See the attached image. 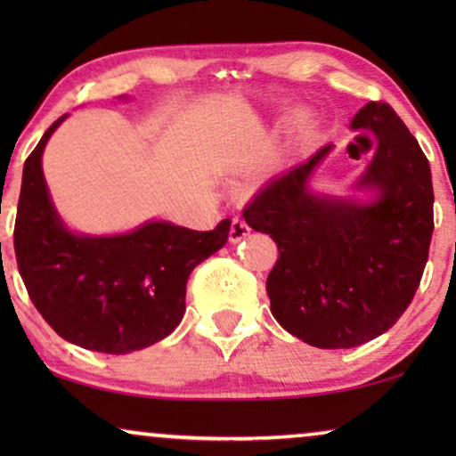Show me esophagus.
Here are the masks:
<instances>
[{
  "label": "esophagus",
  "instance_id": "34e87169",
  "mask_svg": "<svg viewBox=\"0 0 456 456\" xmlns=\"http://www.w3.org/2000/svg\"><path fill=\"white\" fill-rule=\"evenodd\" d=\"M248 232H251V228L247 226L245 220H240V217H232V224H230V240L239 242L245 239Z\"/></svg>",
  "mask_w": 456,
  "mask_h": 456
}]
</instances>
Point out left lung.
<instances>
[{"label": "left lung", "mask_w": 456, "mask_h": 456, "mask_svg": "<svg viewBox=\"0 0 456 456\" xmlns=\"http://www.w3.org/2000/svg\"><path fill=\"white\" fill-rule=\"evenodd\" d=\"M351 128L378 139L357 183L376 191L371 203L309 191L315 166L332 151L326 145L272 178L242 211L278 245L265 284L273 317L317 348L365 345L395 326L421 282L434 232L432 172L396 111L370 102Z\"/></svg>", "instance_id": "obj_1"}]
</instances>
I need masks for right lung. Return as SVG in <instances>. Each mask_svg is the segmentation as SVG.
<instances>
[{"instance_id":"1","label":"right lung","mask_w":456,"mask_h":456,"mask_svg":"<svg viewBox=\"0 0 456 456\" xmlns=\"http://www.w3.org/2000/svg\"><path fill=\"white\" fill-rule=\"evenodd\" d=\"M61 116L24 161L14 226L22 282L61 338L124 354L174 332L184 315L186 280L226 245L230 220L209 232L147 222L128 234L83 236L64 226L49 199L41 155Z\"/></svg>"}]
</instances>
